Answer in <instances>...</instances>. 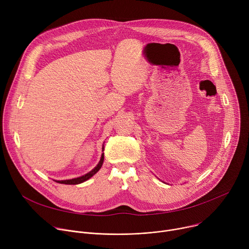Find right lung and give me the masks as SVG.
<instances>
[{"label":"right lung","mask_w":249,"mask_h":249,"mask_svg":"<svg viewBox=\"0 0 249 249\" xmlns=\"http://www.w3.org/2000/svg\"><path fill=\"white\" fill-rule=\"evenodd\" d=\"M104 151V145L102 146V152ZM103 161H104V153H102L101 155V158H100V161L98 162V164L96 165V167L94 169H92L90 172H88L87 174L81 176V177H78V178H71V179H62V180H56L54 179V182L56 183H59V184H64V185H78V184H81L83 182H85V180H87L88 178H91L92 176H94L102 167L103 165Z\"/></svg>","instance_id":"right-lung-1"}]
</instances>
